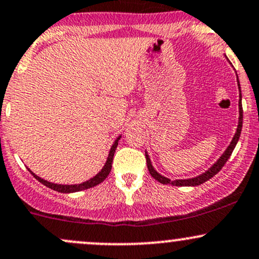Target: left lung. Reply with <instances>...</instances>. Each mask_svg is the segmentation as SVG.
<instances>
[{"label": "left lung", "mask_w": 259, "mask_h": 259, "mask_svg": "<svg viewBox=\"0 0 259 259\" xmlns=\"http://www.w3.org/2000/svg\"><path fill=\"white\" fill-rule=\"evenodd\" d=\"M237 83H238V88H240V82H238V78H237ZM240 92H241V91H240ZM238 106H240V118H238V119H240V120H238L237 130H236V134L234 136V139H232L231 144L229 145V147H227V149H226V151L223 153V156H221V157L219 158V160L215 162V163L212 164V166L210 167V168L205 173H203V175L198 176V177L189 178V180L171 181V180H168V178H166V177H163V176H161L157 171H155V168H153L152 164H151V161H150V158H149V155H147V153H145V156H146L147 169H149L150 175H151L156 181H158L162 184H172V186H177V187H189V186L195 187V186H199V184L204 183V182L209 181L210 178L214 177V176L217 175V173L220 171L221 168H223L224 164L226 163L227 160H229L230 156H231L232 151H234L236 144H237L238 139H240L241 130H242V119H243L242 103H241V93H240V102H238Z\"/></svg>", "instance_id": "left-lung-1"}]
</instances>
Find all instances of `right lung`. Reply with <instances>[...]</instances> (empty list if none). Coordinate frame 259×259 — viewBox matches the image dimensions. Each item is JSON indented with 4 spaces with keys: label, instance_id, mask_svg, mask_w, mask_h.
<instances>
[{
    "label": "right lung",
    "instance_id": "1",
    "mask_svg": "<svg viewBox=\"0 0 259 259\" xmlns=\"http://www.w3.org/2000/svg\"><path fill=\"white\" fill-rule=\"evenodd\" d=\"M121 136H119L118 139L114 141V144H113V146L110 147V151H109V155H108V158H107V162L106 164H104L103 168L101 169V172L97 173V175L95 176L93 178H91V180H88L86 182H83V183H79V184H55V183H51V182H48L45 180H42V178L38 177V176L35 175V173H33L30 171L29 168V172L32 173V175L35 177V180H38L40 183L44 184V186H47L48 188H51L54 190H56V192H60V193H75V192H79V190H84V189H88V188H92V187L97 186V184L102 183L106 178L108 177V175L110 173V169H112V162H113V157H114V152H115V149L116 146H118V141L120 140Z\"/></svg>",
    "mask_w": 259,
    "mask_h": 259
}]
</instances>
